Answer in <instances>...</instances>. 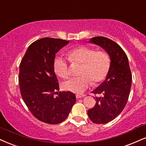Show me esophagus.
Instances as JSON below:
<instances>
[{
  "instance_id": "esophagus-1",
  "label": "esophagus",
  "mask_w": 146,
  "mask_h": 146,
  "mask_svg": "<svg viewBox=\"0 0 146 146\" xmlns=\"http://www.w3.org/2000/svg\"><path fill=\"white\" fill-rule=\"evenodd\" d=\"M84 95H80V94H77L76 95V98L77 99H81V98H83Z\"/></svg>"
}]
</instances>
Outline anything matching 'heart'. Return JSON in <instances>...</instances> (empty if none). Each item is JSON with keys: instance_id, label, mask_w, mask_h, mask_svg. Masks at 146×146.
<instances>
[{"instance_id": "1", "label": "heart", "mask_w": 146, "mask_h": 146, "mask_svg": "<svg viewBox=\"0 0 146 146\" xmlns=\"http://www.w3.org/2000/svg\"><path fill=\"white\" fill-rule=\"evenodd\" d=\"M68 60L72 62L82 64L80 68V76L73 77L62 83L64 90L76 94L84 92L91 84H97L105 79L110 66V58L103 52H96L90 47L80 46L70 50ZM54 69L59 77L63 79L69 76L67 60L64 58L58 56L54 60Z\"/></svg>"}]
</instances>
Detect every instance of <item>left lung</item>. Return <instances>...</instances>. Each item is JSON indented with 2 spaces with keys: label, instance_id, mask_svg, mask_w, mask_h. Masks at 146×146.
<instances>
[{
  "label": "left lung",
  "instance_id": "1",
  "mask_svg": "<svg viewBox=\"0 0 146 146\" xmlns=\"http://www.w3.org/2000/svg\"><path fill=\"white\" fill-rule=\"evenodd\" d=\"M88 42L101 47L111 60L105 81L92 92L102 96H96L95 105L88 111L93 123L106 124L122 111L129 99L132 82L129 60L120 46L110 38L96 36Z\"/></svg>",
  "mask_w": 146,
  "mask_h": 146
}]
</instances>
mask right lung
<instances>
[{
  "mask_svg": "<svg viewBox=\"0 0 146 146\" xmlns=\"http://www.w3.org/2000/svg\"><path fill=\"white\" fill-rule=\"evenodd\" d=\"M69 43L54 38L33 42L20 64L19 85L24 103L35 117L45 123H61L67 117L76 101L74 93L59 92L54 69L56 54Z\"/></svg>",
  "mask_w": 146,
  "mask_h": 146,
  "instance_id": "add662e5",
  "label": "right lung"
}]
</instances>
